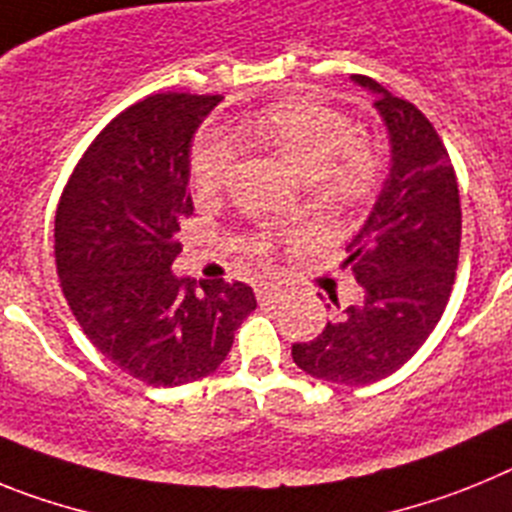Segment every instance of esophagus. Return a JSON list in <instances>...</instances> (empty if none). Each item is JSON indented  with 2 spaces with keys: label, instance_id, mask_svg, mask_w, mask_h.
<instances>
[{
  "label": "esophagus",
  "instance_id": "34e87169",
  "mask_svg": "<svg viewBox=\"0 0 512 512\" xmlns=\"http://www.w3.org/2000/svg\"><path fill=\"white\" fill-rule=\"evenodd\" d=\"M279 297H282V289L274 287V284H259V287H256V300H259L261 305H271V302H277Z\"/></svg>",
  "mask_w": 512,
  "mask_h": 512
}]
</instances>
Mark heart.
<instances>
[{"mask_svg": "<svg viewBox=\"0 0 512 512\" xmlns=\"http://www.w3.org/2000/svg\"><path fill=\"white\" fill-rule=\"evenodd\" d=\"M251 130L289 164L315 176V182L338 200L361 194L377 176V156L369 143L356 138L351 120L328 104L287 99L261 112L251 122ZM233 164L235 148L223 133L210 130L194 143L189 166L200 192L223 187ZM259 243L264 246L266 235Z\"/></svg>", "mask_w": 512, "mask_h": 512, "instance_id": "obj_1", "label": "heart"}]
</instances>
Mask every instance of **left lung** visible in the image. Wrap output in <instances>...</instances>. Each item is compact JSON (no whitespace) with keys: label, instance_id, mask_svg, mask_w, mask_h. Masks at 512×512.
I'll use <instances>...</instances> for the list:
<instances>
[{"label":"left lung","instance_id":"obj_1","mask_svg":"<svg viewBox=\"0 0 512 512\" xmlns=\"http://www.w3.org/2000/svg\"><path fill=\"white\" fill-rule=\"evenodd\" d=\"M354 81L374 92L392 146L390 176L348 246L346 264L364 300L328 320L315 341L292 346L302 372L346 387L390 377L431 336L451 297L461 243L456 174L431 120L369 76Z\"/></svg>","mask_w":512,"mask_h":512}]
</instances>
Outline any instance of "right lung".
<instances>
[{
  "label": "right lung",
  "instance_id": "add662e5",
  "mask_svg": "<svg viewBox=\"0 0 512 512\" xmlns=\"http://www.w3.org/2000/svg\"><path fill=\"white\" fill-rule=\"evenodd\" d=\"M220 94L140 99L92 140L56 210L63 297L89 341L151 387L197 382L223 364L235 330L256 310L243 282L171 274L179 225L194 212L189 148Z\"/></svg>",
  "mask_w": 512,
  "mask_h": 512
}]
</instances>
